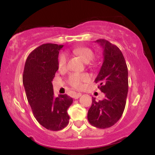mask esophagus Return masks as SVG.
Segmentation results:
<instances>
[{
  "mask_svg": "<svg viewBox=\"0 0 155 155\" xmlns=\"http://www.w3.org/2000/svg\"><path fill=\"white\" fill-rule=\"evenodd\" d=\"M81 93H76V95H74V98H75V99H78L79 97H81Z\"/></svg>",
  "mask_w": 155,
  "mask_h": 155,
  "instance_id": "esophagus-1",
  "label": "esophagus"
}]
</instances>
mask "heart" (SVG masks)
<instances>
[{"instance_id":"heart-1","label":"heart","mask_w":155,"mask_h":155,"mask_svg":"<svg viewBox=\"0 0 155 155\" xmlns=\"http://www.w3.org/2000/svg\"><path fill=\"white\" fill-rule=\"evenodd\" d=\"M73 54L79 57L84 63H89L94 58V52L90 48L87 47H78L74 48L71 51ZM67 57L62 54L58 59V68L60 71H65L67 68ZM91 79V76L88 74H71L68 78L69 84L77 90L83 88L84 83L88 82Z\"/></svg>"}]
</instances>
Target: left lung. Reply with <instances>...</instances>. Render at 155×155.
Returning <instances> with one entry per match:
<instances>
[{
    "label": "left lung",
    "instance_id": "left-lung-1",
    "mask_svg": "<svg viewBox=\"0 0 155 155\" xmlns=\"http://www.w3.org/2000/svg\"><path fill=\"white\" fill-rule=\"evenodd\" d=\"M96 41L104 49V63L95 80L105 98L92 103L87 114L89 122L97 128H108L118 122L123 114L128 91V71L122 51L105 39Z\"/></svg>",
    "mask_w": 155,
    "mask_h": 155
}]
</instances>
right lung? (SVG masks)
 Returning a JSON list of instances; mask_svg holds the SVG:
<instances>
[{"mask_svg":"<svg viewBox=\"0 0 155 155\" xmlns=\"http://www.w3.org/2000/svg\"><path fill=\"white\" fill-rule=\"evenodd\" d=\"M63 45L44 44L32 51L27 58L22 82L33 116L49 130L58 131L69 122L68 108L72 97L66 94L54 97L52 81L58 70V54Z\"/></svg>","mask_w":155,"mask_h":155,"instance_id":"right-lung-1","label":"right lung"}]
</instances>
